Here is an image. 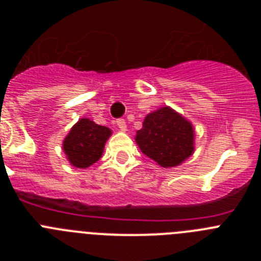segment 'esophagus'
<instances>
[{
  "label": "esophagus",
  "mask_w": 261,
  "mask_h": 261,
  "mask_svg": "<svg viewBox=\"0 0 261 261\" xmlns=\"http://www.w3.org/2000/svg\"><path fill=\"white\" fill-rule=\"evenodd\" d=\"M116 125L119 126V129L121 132H125L126 130V123L124 119H117L116 120Z\"/></svg>",
  "instance_id": "obj_1"
}]
</instances>
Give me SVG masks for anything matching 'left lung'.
Instances as JSON below:
<instances>
[{
    "mask_svg": "<svg viewBox=\"0 0 261 261\" xmlns=\"http://www.w3.org/2000/svg\"><path fill=\"white\" fill-rule=\"evenodd\" d=\"M136 142L159 166L175 167L193 154L195 129L186 117L166 106L146 115L136 133Z\"/></svg>",
    "mask_w": 261,
    "mask_h": 261,
    "instance_id": "obj_1",
    "label": "left lung"
}]
</instances>
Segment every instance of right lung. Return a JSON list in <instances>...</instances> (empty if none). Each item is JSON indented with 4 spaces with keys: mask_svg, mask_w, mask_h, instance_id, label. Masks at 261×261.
Instances as JSON below:
<instances>
[{
    "mask_svg": "<svg viewBox=\"0 0 261 261\" xmlns=\"http://www.w3.org/2000/svg\"><path fill=\"white\" fill-rule=\"evenodd\" d=\"M111 129L98 125L90 119H80L62 142V149L74 167L86 168L102 156Z\"/></svg>",
    "mask_w": 261,
    "mask_h": 261,
    "instance_id": "right-lung-1",
    "label": "right lung"
}]
</instances>
